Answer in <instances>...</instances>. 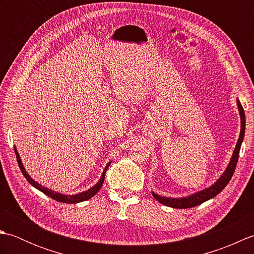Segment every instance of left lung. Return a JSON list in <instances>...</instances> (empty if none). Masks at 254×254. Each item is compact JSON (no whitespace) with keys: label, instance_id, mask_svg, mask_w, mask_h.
Returning <instances> with one entry per match:
<instances>
[{"label":"left lung","instance_id":"left-lung-1","mask_svg":"<svg viewBox=\"0 0 254 254\" xmlns=\"http://www.w3.org/2000/svg\"><path fill=\"white\" fill-rule=\"evenodd\" d=\"M238 108H239V113H240V118H241V131H240V135L238 138V142H237L236 148L234 150L233 157H231L230 163L227 167V169L223 174V176L219 178V179L214 183L212 187H209L207 189H205L203 191H199L197 193H194L192 195L188 196V197H181V198H170V197H165V196H160L155 194L153 192V196L157 199V201L161 204L166 205V206L169 207H174V208H190L197 206V205L204 203L207 199L213 198L217 195L218 193L222 192L224 190V188L228 185V182L230 181L231 177H233L237 163H238V158H239V152H240V147H241V143L244 141V136H245V130H246V116H245V110L242 108L240 101L238 100Z\"/></svg>","mask_w":254,"mask_h":254}]
</instances>
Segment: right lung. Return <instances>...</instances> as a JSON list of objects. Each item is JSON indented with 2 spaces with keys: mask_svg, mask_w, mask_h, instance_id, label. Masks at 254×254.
Instances as JSON below:
<instances>
[{
  "mask_svg": "<svg viewBox=\"0 0 254 254\" xmlns=\"http://www.w3.org/2000/svg\"><path fill=\"white\" fill-rule=\"evenodd\" d=\"M14 150H15V155H16V158H17V163H18V166L19 168L21 170V172H23L24 177L27 179V181H28L31 186H34L36 189H38V190L44 192L46 195H48L49 197L56 199V201L58 202H62V203H68V204H75V203H79V202H83V201H86V199H89L90 197H93L95 194L98 192L101 187H102V183H104L105 181V175H106V171L108 169V167H109V165L111 163L108 164L106 166V168L104 170V172H102V176L100 178V180L98 181V183H97L96 186H94L91 189H89L88 191H85V192H82V193H78V194H75V195H64V194H61V193H57L55 191L52 190H49V189H47L45 187H42L41 185H39V183H37L35 180H32L30 176L27 174V171L25 170L23 164H21L20 161V158H19V155L17 153V150H16V147H14Z\"/></svg>",
  "mask_w": 254,
  "mask_h": 254,
  "instance_id": "add662e5",
  "label": "right lung"
}]
</instances>
